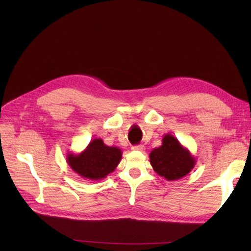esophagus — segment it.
I'll use <instances>...</instances> for the list:
<instances>
[{
  "label": "esophagus",
  "instance_id": "esophagus-1",
  "mask_svg": "<svg viewBox=\"0 0 251 251\" xmlns=\"http://www.w3.org/2000/svg\"><path fill=\"white\" fill-rule=\"evenodd\" d=\"M132 150L142 151H144V146H142V144H139V146H134V147H132Z\"/></svg>",
  "mask_w": 251,
  "mask_h": 251
}]
</instances>
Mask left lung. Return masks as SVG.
Listing matches in <instances>:
<instances>
[{
  "label": "left lung",
  "instance_id": "obj_1",
  "mask_svg": "<svg viewBox=\"0 0 251 251\" xmlns=\"http://www.w3.org/2000/svg\"><path fill=\"white\" fill-rule=\"evenodd\" d=\"M150 162L159 176L175 181L185 177L195 168L197 161L175 136L165 134L161 146L150 153Z\"/></svg>",
  "mask_w": 251,
  "mask_h": 251
}]
</instances>
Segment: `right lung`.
Masks as SVG:
<instances>
[{
    "mask_svg": "<svg viewBox=\"0 0 251 251\" xmlns=\"http://www.w3.org/2000/svg\"><path fill=\"white\" fill-rule=\"evenodd\" d=\"M123 151L117 147H109L102 139L91 140L78 154H67V163L71 170L85 180L100 181L113 173L121 160Z\"/></svg>",
    "mask_w": 251,
    "mask_h": 251,
    "instance_id": "obj_1",
    "label": "right lung"
}]
</instances>
